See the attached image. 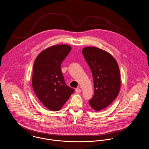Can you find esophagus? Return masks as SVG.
<instances>
[{"mask_svg":"<svg viewBox=\"0 0 149 149\" xmlns=\"http://www.w3.org/2000/svg\"><path fill=\"white\" fill-rule=\"evenodd\" d=\"M81 90L79 88V87H78V88H77L76 89H75V92L76 93H81Z\"/></svg>","mask_w":149,"mask_h":149,"instance_id":"1","label":"esophagus"}]
</instances>
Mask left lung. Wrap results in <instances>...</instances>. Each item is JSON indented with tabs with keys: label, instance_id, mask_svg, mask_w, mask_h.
<instances>
[{
	"label": "left lung",
	"instance_id": "8db88e82",
	"mask_svg": "<svg viewBox=\"0 0 149 149\" xmlns=\"http://www.w3.org/2000/svg\"><path fill=\"white\" fill-rule=\"evenodd\" d=\"M82 53L94 82V94L88 102L98 111L109 106L118 96L120 87L119 68L114 58L106 51L87 47L83 49Z\"/></svg>",
	"mask_w": 149,
	"mask_h": 149
}]
</instances>
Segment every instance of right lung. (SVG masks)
Segmentation results:
<instances>
[{
    "label": "right lung",
    "mask_w": 149,
    "mask_h": 149,
    "mask_svg": "<svg viewBox=\"0 0 149 149\" xmlns=\"http://www.w3.org/2000/svg\"><path fill=\"white\" fill-rule=\"evenodd\" d=\"M71 50L67 45H55L42 51L35 60L32 85L38 98L48 109H61L74 92L67 86L61 66Z\"/></svg>",
    "instance_id": "add662e5"
}]
</instances>
